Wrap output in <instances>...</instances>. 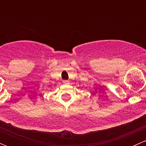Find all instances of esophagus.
Instances as JSON below:
<instances>
[{"instance_id": "esophagus-1", "label": "esophagus", "mask_w": 146, "mask_h": 146, "mask_svg": "<svg viewBox=\"0 0 146 146\" xmlns=\"http://www.w3.org/2000/svg\"><path fill=\"white\" fill-rule=\"evenodd\" d=\"M63 82H64V84H68V80H64V81H63Z\"/></svg>"}]
</instances>
